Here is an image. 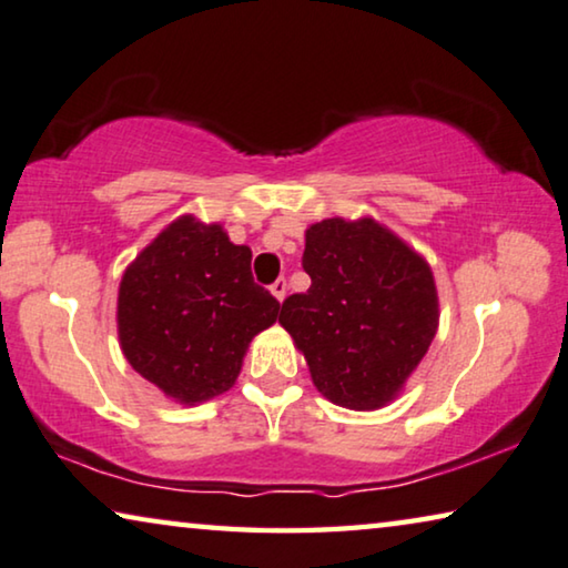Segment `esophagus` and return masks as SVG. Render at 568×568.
<instances>
[{
	"label": "esophagus",
	"mask_w": 568,
	"mask_h": 568,
	"mask_svg": "<svg viewBox=\"0 0 568 568\" xmlns=\"http://www.w3.org/2000/svg\"><path fill=\"white\" fill-rule=\"evenodd\" d=\"M272 294L276 296V300H278V302H282V300H284V296H286V278H284V276H278V278H276V282L272 284Z\"/></svg>",
	"instance_id": "obj_1"
}]
</instances>
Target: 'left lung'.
Here are the masks:
<instances>
[{
	"label": "left lung",
	"mask_w": 568,
	"mask_h": 568,
	"mask_svg": "<svg viewBox=\"0 0 568 568\" xmlns=\"http://www.w3.org/2000/svg\"><path fill=\"white\" fill-rule=\"evenodd\" d=\"M312 286L286 296L282 322L333 404L368 412L394 398L429 351L439 302L426 261L371 217L307 231Z\"/></svg>",
	"instance_id": "1"
}]
</instances>
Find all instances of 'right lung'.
Segmentation results:
<instances>
[{"label":"right lung","mask_w":568,"mask_h":568,"mask_svg":"<svg viewBox=\"0 0 568 568\" xmlns=\"http://www.w3.org/2000/svg\"><path fill=\"white\" fill-rule=\"evenodd\" d=\"M276 317V296L251 274V248L190 215L156 235L119 286L121 351L182 404L229 390L248 343Z\"/></svg>","instance_id":"add662e5"}]
</instances>
